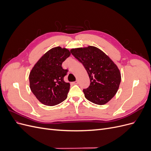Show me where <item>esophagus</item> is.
<instances>
[{
  "label": "esophagus",
  "instance_id": "1",
  "mask_svg": "<svg viewBox=\"0 0 151 151\" xmlns=\"http://www.w3.org/2000/svg\"><path fill=\"white\" fill-rule=\"evenodd\" d=\"M73 84H78V81H76L74 82V83H73Z\"/></svg>",
  "mask_w": 151,
  "mask_h": 151
}]
</instances>
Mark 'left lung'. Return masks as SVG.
<instances>
[{
	"label": "left lung",
	"instance_id": "left-lung-1",
	"mask_svg": "<svg viewBox=\"0 0 151 151\" xmlns=\"http://www.w3.org/2000/svg\"><path fill=\"white\" fill-rule=\"evenodd\" d=\"M70 52L83 63L89 77L90 85L83 89L85 98L99 105L108 103L116 93L121 82V74L117 66L95 47L73 48Z\"/></svg>",
	"mask_w": 151,
	"mask_h": 151
}]
</instances>
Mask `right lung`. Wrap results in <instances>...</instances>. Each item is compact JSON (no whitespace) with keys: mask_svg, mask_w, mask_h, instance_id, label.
Returning a JSON list of instances; mask_svg holds the SVG:
<instances>
[{"mask_svg":"<svg viewBox=\"0 0 151 151\" xmlns=\"http://www.w3.org/2000/svg\"><path fill=\"white\" fill-rule=\"evenodd\" d=\"M70 55L69 50L60 47L50 50L41 57L29 74V86L39 101L47 106H55L67 98L70 84L63 80L67 69L62 67Z\"/></svg>","mask_w":151,"mask_h":151,"instance_id":"obj_1","label":"right lung"}]
</instances>
